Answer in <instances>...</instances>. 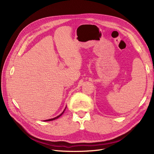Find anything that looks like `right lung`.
Wrapping results in <instances>:
<instances>
[{
	"instance_id": "1",
	"label": "right lung",
	"mask_w": 154,
	"mask_h": 154,
	"mask_svg": "<svg viewBox=\"0 0 154 154\" xmlns=\"http://www.w3.org/2000/svg\"><path fill=\"white\" fill-rule=\"evenodd\" d=\"M66 107L67 106H66V108H65V109H64V110L60 114L59 116H57V117H55V118H53V119H46V120H45L44 122H50V121H53V120H54V119H57V118H58L59 117H60V116H61L63 114V112H64V111L66 110Z\"/></svg>"
}]
</instances>
